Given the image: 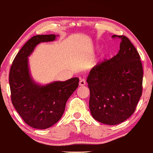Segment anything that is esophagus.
Listing matches in <instances>:
<instances>
[{"mask_svg":"<svg viewBox=\"0 0 153 153\" xmlns=\"http://www.w3.org/2000/svg\"><path fill=\"white\" fill-rule=\"evenodd\" d=\"M86 84V80L84 79H81L79 80V86H84Z\"/></svg>","mask_w":153,"mask_h":153,"instance_id":"obj_1","label":"esophagus"}]
</instances>
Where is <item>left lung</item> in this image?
Wrapping results in <instances>:
<instances>
[{
	"instance_id": "1",
	"label": "left lung",
	"mask_w": 153,
	"mask_h": 153,
	"mask_svg": "<svg viewBox=\"0 0 153 153\" xmlns=\"http://www.w3.org/2000/svg\"><path fill=\"white\" fill-rule=\"evenodd\" d=\"M120 51L109 60L97 64L87 77L89 108L93 117L108 125L120 124L131 117L142 94L143 67L140 56L125 36Z\"/></svg>"
}]
</instances>
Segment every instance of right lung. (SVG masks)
<instances>
[{"label": "right lung", "instance_id": "obj_1", "mask_svg": "<svg viewBox=\"0 0 153 153\" xmlns=\"http://www.w3.org/2000/svg\"><path fill=\"white\" fill-rule=\"evenodd\" d=\"M56 37L55 34L34 36L17 53L10 68L11 102L24 122L34 128L46 129L58 122L68 99L78 87V77L44 86L35 83L31 78L28 57L36 45L53 41Z\"/></svg>", "mask_w": 153, "mask_h": 153}]
</instances>
